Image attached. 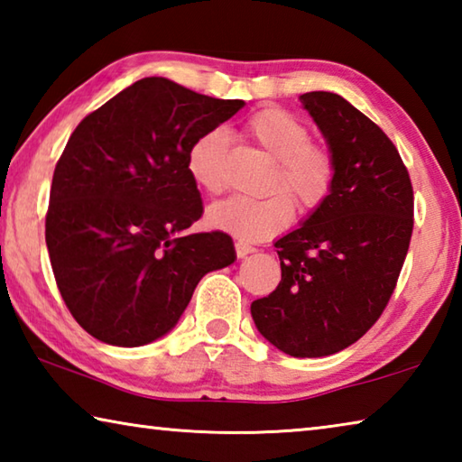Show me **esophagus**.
<instances>
[{
    "label": "esophagus",
    "mask_w": 462,
    "mask_h": 462,
    "mask_svg": "<svg viewBox=\"0 0 462 462\" xmlns=\"http://www.w3.org/2000/svg\"><path fill=\"white\" fill-rule=\"evenodd\" d=\"M234 248H236V256L238 259H242V256H246V254H250V253H254V246L253 245H248L246 240H236L234 242Z\"/></svg>",
    "instance_id": "34e87169"
}]
</instances>
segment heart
Masks as SVG:
<instances>
[{
    "mask_svg": "<svg viewBox=\"0 0 462 462\" xmlns=\"http://www.w3.org/2000/svg\"><path fill=\"white\" fill-rule=\"evenodd\" d=\"M242 136L275 161L267 187L259 199L230 198L208 209V222L245 238H264L287 228L293 220V201L301 209H316L334 183V159L326 146L311 143L310 130L283 107L256 109L242 124ZM226 136L208 130L193 140L187 152V173L209 195L226 187Z\"/></svg>",
    "mask_w": 462,
    "mask_h": 462,
    "instance_id": "b5f03b06",
    "label": "heart"
}]
</instances>
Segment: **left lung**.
<instances>
[{"label": "left lung", "instance_id": "1", "mask_svg": "<svg viewBox=\"0 0 462 462\" xmlns=\"http://www.w3.org/2000/svg\"><path fill=\"white\" fill-rule=\"evenodd\" d=\"M334 159L328 198L275 242L281 281L250 314L273 346L328 356L377 322L397 285L413 230V189L395 144L330 91L300 96Z\"/></svg>", "mask_w": 462, "mask_h": 462}]
</instances>
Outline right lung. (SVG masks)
I'll return each mask as SVG.
<instances>
[{
  "label": "right lung",
  "mask_w": 462,
  "mask_h": 462,
  "mask_svg": "<svg viewBox=\"0 0 462 462\" xmlns=\"http://www.w3.org/2000/svg\"><path fill=\"white\" fill-rule=\"evenodd\" d=\"M242 106L146 77L75 128L54 167L46 246L62 300L93 338H161L201 277L236 259L228 234L185 232L203 214L187 152Z\"/></svg>",
  "instance_id": "obj_1"
}]
</instances>
